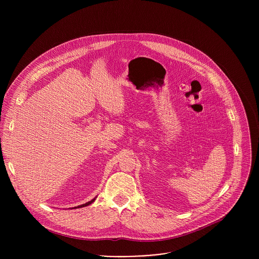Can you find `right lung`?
I'll use <instances>...</instances> for the list:
<instances>
[{
  "label": "right lung",
  "instance_id": "1",
  "mask_svg": "<svg viewBox=\"0 0 259 259\" xmlns=\"http://www.w3.org/2000/svg\"><path fill=\"white\" fill-rule=\"evenodd\" d=\"M95 201V198L93 199V200H91V201H89V202H87L86 204H83V205H80V206H78V208H81V207H85V206H88V205H90V204H92L93 202ZM75 208H77V207H75Z\"/></svg>",
  "mask_w": 259,
  "mask_h": 259
}]
</instances>
